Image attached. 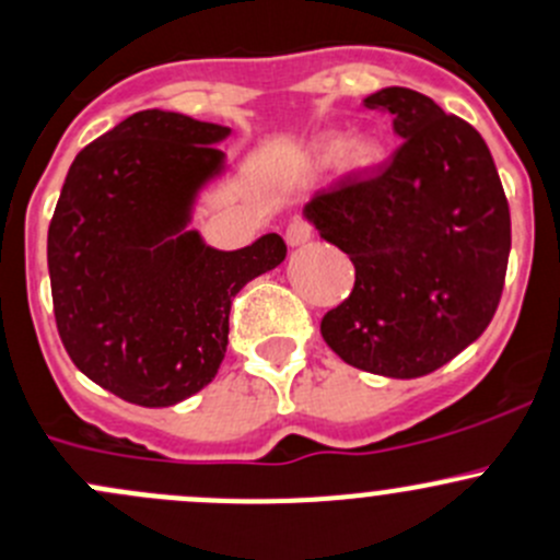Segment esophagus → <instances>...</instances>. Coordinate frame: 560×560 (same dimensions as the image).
Returning a JSON list of instances; mask_svg holds the SVG:
<instances>
[{"mask_svg":"<svg viewBox=\"0 0 560 560\" xmlns=\"http://www.w3.org/2000/svg\"><path fill=\"white\" fill-rule=\"evenodd\" d=\"M310 236H313V225H310L304 218H293L291 223H288V229H285V242H288V245H291V247L304 245V242H310Z\"/></svg>","mask_w":560,"mask_h":560,"instance_id":"34e87169","label":"esophagus"}]
</instances>
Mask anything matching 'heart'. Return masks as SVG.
Returning a JSON list of instances; mask_svg holds the SVG:
<instances>
[{
  "label": "heart",
  "mask_w": 560,
  "mask_h": 560,
  "mask_svg": "<svg viewBox=\"0 0 560 560\" xmlns=\"http://www.w3.org/2000/svg\"><path fill=\"white\" fill-rule=\"evenodd\" d=\"M378 143L370 141V138L364 136H353L348 138V141H342L340 136H329L318 143V149H315L318 163H331V160H335L337 168L348 171V174L370 168V165L378 160Z\"/></svg>",
  "instance_id": "obj_1"
}]
</instances>
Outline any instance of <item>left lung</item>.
<instances>
[{"mask_svg": "<svg viewBox=\"0 0 560 560\" xmlns=\"http://www.w3.org/2000/svg\"><path fill=\"white\" fill-rule=\"evenodd\" d=\"M364 108L389 114L402 143L389 163L340 176L304 207L357 269L320 335L353 368L419 378L495 315L512 247L509 201L485 138L428 94L386 86Z\"/></svg>", "mask_w": 560, "mask_h": 560, "instance_id": "obj_1", "label": "left lung"}]
</instances>
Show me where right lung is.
<instances>
[{
    "label": "right lung",
    "instance_id": "add662e5",
    "mask_svg": "<svg viewBox=\"0 0 560 560\" xmlns=\"http://www.w3.org/2000/svg\"><path fill=\"white\" fill-rule=\"evenodd\" d=\"M229 127L138 110L75 154L48 225L54 318L75 368L110 395L165 408L201 392L229 346L236 293L285 258L267 234L223 253L185 231L223 171Z\"/></svg>",
    "mask_w": 560,
    "mask_h": 560
}]
</instances>
